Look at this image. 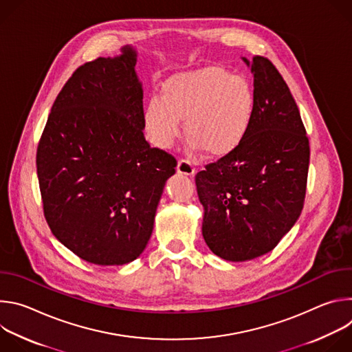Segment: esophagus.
<instances>
[{"instance_id": "1", "label": "esophagus", "mask_w": 352, "mask_h": 352, "mask_svg": "<svg viewBox=\"0 0 352 352\" xmlns=\"http://www.w3.org/2000/svg\"><path fill=\"white\" fill-rule=\"evenodd\" d=\"M177 171L182 175H188V177H192L195 174V168L193 166L188 162V160H178V164H177Z\"/></svg>"}]
</instances>
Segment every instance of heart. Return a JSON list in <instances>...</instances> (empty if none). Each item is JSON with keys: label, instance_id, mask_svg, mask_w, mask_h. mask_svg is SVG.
Wrapping results in <instances>:
<instances>
[{"label": "heart", "instance_id": "1", "mask_svg": "<svg viewBox=\"0 0 352 352\" xmlns=\"http://www.w3.org/2000/svg\"><path fill=\"white\" fill-rule=\"evenodd\" d=\"M256 107L250 82L220 67H208L168 78L143 111L144 131L153 144L168 148L181 135V120L189 148L223 157L243 142Z\"/></svg>", "mask_w": 352, "mask_h": 352}]
</instances>
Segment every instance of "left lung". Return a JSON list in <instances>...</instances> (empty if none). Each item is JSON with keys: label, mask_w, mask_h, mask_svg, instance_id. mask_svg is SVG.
<instances>
[{"label": "left lung", "mask_w": 352, "mask_h": 352, "mask_svg": "<svg viewBox=\"0 0 352 352\" xmlns=\"http://www.w3.org/2000/svg\"><path fill=\"white\" fill-rule=\"evenodd\" d=\"M242 61L254 75L252 126L232 153L195 177L204 206L202 234L230 262L259 258L292 228L304 208L309 140L295 100L265 57Z\"/></svg>", "instance_id": "left-lung-1"}]
</instances>
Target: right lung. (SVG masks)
<instances>
[{
	"mask_svg": "<svg viewBox=\"0 0 352 352\" xmlns=\"http://www.w3.org/2000/svg\"><path fill=\"white\" fill-rule=\"evenodd\" d=\"M136 50L79 67L57 96L37 146L44 216L80 259L126 265L144 250L177 162L143 135Z\"/></svg>",
	"mask_w": 352,
	"mask_h": 352,
	"instance_id": "1",
	"label": "right lung"
}]
</instances>
